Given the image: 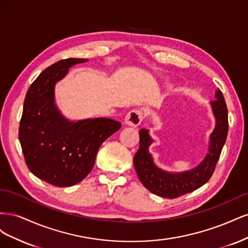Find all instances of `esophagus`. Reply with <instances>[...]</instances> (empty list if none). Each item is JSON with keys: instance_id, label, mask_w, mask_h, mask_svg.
Segmentation results:
<instances>
[{"instance_id": "obj_1", "label": "esophagus", "mask_w": 248, "mask_h": 248, "mask_svg": "<svg viewBox=\"0 0 248 248\" xmlns=\"http://www.w3.org/2000/svg\"><path fill=\"white\" fill-rule=\"evenodd\" d=\"M142 120V112L139 109H132L125 117V124L131 127H138Z\"/></svg>"}]
</instances>
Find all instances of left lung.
I'll return each mask as SVG.
<instances>
[{
  "label": "left lung",
  "mask_w": 248,
  "mask_h": 248,
  "mask_svg": "<svg viewBox=\"0 0 248 248\" xmlns=\"http://www.w3.org/2000/svg\"><path fill=\"white\" fill-rule=\"evenodd\" d=\"M215 126L209 136L207 152L194 168L183 171H169L154 162L150 147L154 140L150 130H140V148L134 155L133 164L140 181L152 193L167 199H175L200 188L211 178L228 136V108L219 89L215 91V100L210 102Z\"/></svg>",
  "instance_id": "obj_1"
}]
</instances>
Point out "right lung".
Here are the masks:
<instances>
[{
	"mask_svg": "<svg viewBox=\"0 0 248 248\" xmlns=\"http://www.w3.org/2000/svg\"><path fill=\"white\" fill-rule=\"evenodd\" d=\"M88 59H66L50 65L29 88L19 125V141L33 174L58 187L73 186L92 170L102 142L121 128L108 118L67 119L56 103L55 88L71 67Z\"/></svg>",
	"mask_w": 248,
	"mask_h": 248,
	"instance_id": "add662e5",
	"label": "right lung"
}]
</instances>
